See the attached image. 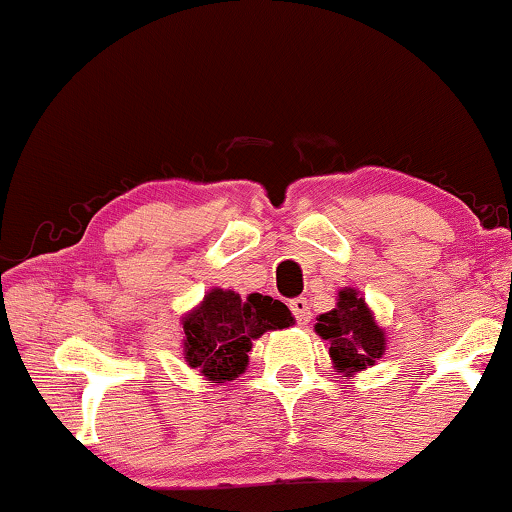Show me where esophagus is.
Masks as SVG:
<instances>
[{"instance_id": "esophagus-1", "label": "esophagus", "mask_w": 512, "mask_h": 512, "mask_svg": "<svg viewBox=\"0 0 512 512\" xmlns=\"http://www.w3.org/2000/svg\"><path fill=\"white\" fill-rule=\"evenodd\" d=\"M290 311L294 315V320H297V325H306L308 320H311V308H308V301L304 297H297L290 301Z\"/></svg>"}]
</instances>
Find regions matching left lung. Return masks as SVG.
<instances>
[{
  "label": "left lung",
  "mask_w": 512,
  "mask_h": 512,
  "mask_svg": "<svg viewBox=\"0 0 512 512\" xmlns=\"http://www.w3.org/2000/svg\"><path fill=\"white\" fill-rule=\"evenodd\" d=\"M315 331L329 343V355L338 371H359L376 364L385 352V334L364 299L355 290L338 292L334 311L320 315Z\"/></svg>",
  "instance_id": "obj_1"
}]
</instances>
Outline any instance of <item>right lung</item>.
<instances>
[{"instance_id":"right-lung-1","label":"right lung","mask_w":512,"mask_h":512,"mask_svg":"<svg viewBox=\"0 0 512 512\" xmlns=\"http://www.w3.org/2000/svg\"><path fill=\"white\" fill-rule=\"evenodd\" d=\"M292 322L290 308L278 299L250 294L243 301L229 290H211L183 320L185 359L208 380H234L246 371L255 338Z\"/></svg>"}]
</instances>
